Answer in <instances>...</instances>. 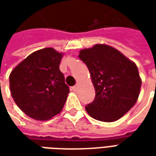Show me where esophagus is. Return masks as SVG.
Here are the masks:
<instances>
[{
    "instance_id": "obj_1",
    "label": "esophagus",
    "mask_w": 156,
    "mask_h": 156,
    "mask_svg": "<svg viewBox=\"0 0 156 156\" xmlns=\"http://www.w3.org/2000/svg\"><path fill=\"white\" fill-rule=\"evenodd\" d=\"M72 88H73V91H77V89H78V85H75V86H73Z\"/></svg>"
}]
</instances>
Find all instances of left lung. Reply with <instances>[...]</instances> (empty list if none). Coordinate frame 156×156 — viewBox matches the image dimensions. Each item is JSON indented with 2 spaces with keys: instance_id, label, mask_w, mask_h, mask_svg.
I'll return each instance as SVG.
<instances>
[{
  "instance_id": "left-lung-1",
  "label": "left lung",
  "mask_w": 156,
  "mask_h": 156,
  "mask_svg": "<svg viewBox=\"0 0 156 156\" xmlns=\"http://www.w3.org/2000/svg\"><path fill=\"white\" fill-rule=\"evenodd\" d=\"M78 57L88 67L96 94L94 100L85 107L88 115L103 122L123 117L140 94L141 79L137 66L105 44L83 49Z\"/></svg>"
}]
</instances>
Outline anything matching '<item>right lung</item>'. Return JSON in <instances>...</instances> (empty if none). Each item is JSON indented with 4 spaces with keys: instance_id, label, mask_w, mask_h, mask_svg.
<instances>
[{
    "instance_id": "add662e5",
    "label": "right lung",
    "mask_w": 156,
    "mask_h": 156,
    "mask_svg": "<svg viewBox=\"0 0 156 156\" xmlns=\"http://www.w3.org/2000/svg\"><path fill=\"white\" fill-rule=\"evenodd\" d=\"M63 54L51 48L36 51L20 62L9 77L14 101L36 120H48L64 106L69 88L59 69Z\"/></svg>"
}]
</instances>
